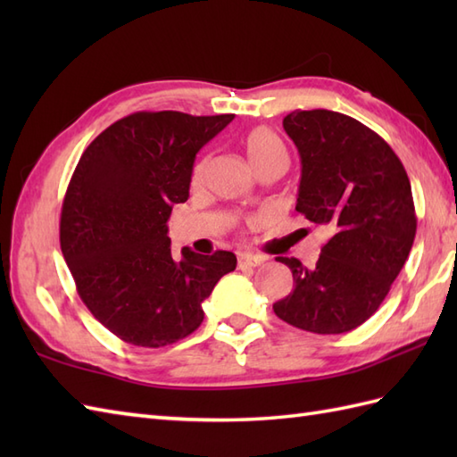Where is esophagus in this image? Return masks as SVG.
I'll list each match as a JSON object with an SVG mask.
<instances>
[{"instance_id":"esophagus-1","label":"esophagus","mask_w":457,"mask_h":457,"mask_svg":"<svg viewBox=\"0 0 457 457\" xmlns=\"http://www.w3.org/2000/svg\"><path fill=\"white\" fill-rule=\"evenodd\" d=\"M237 263L241 269H247V267H259L261 263H265V257L261 255H251V253H239L237 255Z\"/></svg>"}]
</instances>
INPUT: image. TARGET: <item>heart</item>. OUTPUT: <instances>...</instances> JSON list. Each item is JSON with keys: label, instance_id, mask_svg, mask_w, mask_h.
<instances>
[{"label": "heart", "instance_id": "1", "mask_svg": "<svg viewBox=\"0 0 457 457\" xmlns=\"http://www.w3.org/2000/svg\"><path fill=\"white\" fill-rule=\"evenodd\" d=\"M244 147L247 153V159L253 167L270 159L287 157V147L283 139H280L275 131H270L267 128L251 129L244 137ZM202 172H204V162L196 164V169H194V179L198 180L202 177Z\"/></svg>", "mask_w": 457, "mask_h": 457}]
</instances>
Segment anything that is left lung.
I'll return each instance as SVG.
<instances>
[{
  "mask_svg": "<svg viewBox=\"0 0 457 457\" xmlns=\"http://www.w3.org/2000/svg\"><path fill=\"white\" fill-rule=\"evenodd\" d=\"M283 128L300 153L296 212L329 239L314 267L293 270V293L273 304L287 324L314 334L361 326L389 295L416 236L411 180L383 137L349 115L293 112Z\"/></svg>",
  "mask_w": 457,
  "mask_h": 457,
  "instance_id": "8db88e82",
  "label": "left lung"
}]
</instances>
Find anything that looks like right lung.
<instances>
[{
	"mask_svg": "<svg viewBox=\"0 0 457 457\" xmlns=\"http://www.w3.org/2000/svg\"><path fill=\"white\" fill-rule=\"evenodd\" d=\"M234 113L137 112L112 123L76 164L61 213V249L94 318L123 342L162 347L190 336L202 303L236 269L231 251L172 257L174 204L188 200L196 153Z\"/></svg>",
	"mask_w": 457,
	"mask_h": 457,
	"instance_id": "obj_1",
	"label": "right lung"
}]
</instances>
